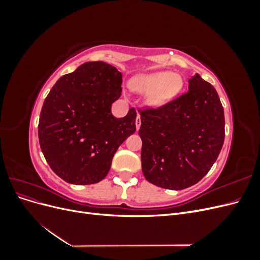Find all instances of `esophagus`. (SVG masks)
<instances>
[{
    "label": "esophagus",
    "instance_id": "1",
    "mask_svg": "<svg viewBox=\"0 0 260 260\" xmlns=\"http://www.w3.org/2000/svg\"><path fill=\"white\" fill-rule=\"evenodd\" d=\"M140 125H141V118H140V115H138L137 119H136V127H137V130L140 129Z\"/></svg>",
    "mask_w": 260,
    "mask_h": 260
}]
</instances>
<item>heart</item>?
<instances>
[{"label":"heart","instance_id":"obj_1","mask_svg":"<svg viewBox=\"0 0 260 260\" xmlns=\"http://www.w3.org/2000/svg\"><path fill=\"white\" fill-rule=\"evenodd\" d=\"M130 85L138 93H149L148 104L158 107L178 95L183 86V80L181 76L170 72H158L137 76L131 80Z\"/></svg>","mask_w":260,"mask_h":260}]
</instances>
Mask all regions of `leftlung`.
Here are the masks:
<instances>
[{"label": "left lung", "instance_id": "8db88e82", "mask_svg": "<svg viewBox=\"0 0 260 260\" xmlns=\"http://www.w3.org/2000/svg\"><path fill=\"white\" fill-rule=\"evenodd\" d=\"M140 115L141 160L148 182L183 190L207 175L224 141L223 107L209 82L196 74L187 92Z\"/></svg>", "mask_w": 260, "mask_h": 260}]
</instances>
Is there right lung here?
<instances>
[{"mask_svg": "<svg viewBox=\"0 0 260 260\" xmlns=\"http://www.w3.org/2000/svg\"><path fill=\"white\" fill-rule=\"evenodd\" d=\"M121 73L104 61H89L60 77L45 98L39 142L46 161L72 184L103 180L124 140L136 132L137 112L116 118L112 104L121 95Z\"/></svg>", "mask_w": 260, "mask_h": 260, "instance_id": "1", "label": "right lung"}]
</instances>
